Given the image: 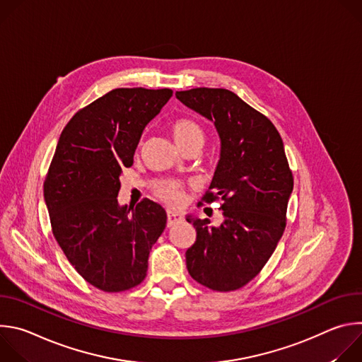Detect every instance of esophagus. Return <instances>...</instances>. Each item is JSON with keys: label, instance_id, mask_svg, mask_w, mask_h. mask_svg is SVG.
Instances as JSON below:
<instances>
[{"label": "esophagus", "instance_id": "34e87169", "mask_svg": "<svg viewBox=\"0 0 362 362\" xmlns=\"http://www.w3.org/2000/svg\"><path fill=\"white\" fill-rule=\"evenodd\" d=\"M183 219L182 214H177V212H168V226H173L175 223L180 222Z\"/></svg>", "mask_w": 362, "mask_h": 362}]
</instances>
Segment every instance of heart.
<instances>
[{"label": "heart", "mask_w": 362, "mask_h": 362, "mask_svg": "<svg viewBox=\"0 0 362 362\" xmlns=\"http://www.w3.org/2000/svg\"><path fill=\"white\" fill-rule=\"evenodd\" d=\"M172 134L173 139L176 140V143L179 146L186 144L187 141L192 140H203V132L202 127L192 119H186V117H180L176 119L172 123ZM154 193L159 199H162L163 202H166L170 206H182L186 200V194H185V189L180 183L169 180V182H163L160 183L156 189H154Z\"/></svg>", "instance_id": "heart-1"}]
</instances>
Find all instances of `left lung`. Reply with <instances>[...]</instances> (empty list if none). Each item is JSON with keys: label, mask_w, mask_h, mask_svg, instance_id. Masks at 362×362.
<instances>
[{"label": "left lung", "mask_w": 362, "mask_h": 362, "mask_svg": "<svg viewBox=\"0 0 362 362\" xmlns=\"http://www.w3.org/2000/svg\"><path fill=\"white\" fill-rule=\"evenodd\" d=\"M176 97L214 122L221 137V159L202 200L221 199L225 219L212 226L209 219L186 218L196 229L186 267L206 288L235 291L262 271L286 226L293 177L284 141L267 116L226 88L199 87Z\"/></svg>", "instance_id": "8db88e82"}]
</instances>
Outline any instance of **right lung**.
<instances>
[{
	"instance_id": "add662e5",
	"label": "right lung",
	"mask_w": 362,
	"mask_h": 362,
	"mask_svg": "<svg viewBox=\"0 0 362 362\" xmlns=\"http://www.w3.org/2000/svg\"><path fill=\"white\" fill-rule=\"evenodd\" d=\"M170 88H115L78 110L59 139L44 182L53 235L93 286L122 292L143 282L151 246L166 228L160 204L120 206V175ZM132 214H129V211Z\"/></svg>"
}]
</instances>
